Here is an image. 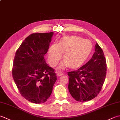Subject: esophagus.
Wrapping results in <instances>:
<instances>
[{
	"mask_svg": "<svg viewBox=\"0 0 120 120\" xmlns=\"http://www.w3.org/2000/svg\"><path fill=\"white\" fill-rule=\"evenodd\" d=\"M57 74L58 76H61L62 75L63 73L62 72H57Z\"/></svg>",
	"mask_w": 120,
	"mask_h": 120,
	"instance_id": "obj_1",
	"label": "esophagus"
}]
</instances>
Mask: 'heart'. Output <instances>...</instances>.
<instances>
[{
	"label": "heart",
	"mask_w": 120,
	"mask_h": 120,
	"mask_svg": "<svg viewBox=\"0 0 120 120\" xmlns=\"http://www.w3.org/2000/svg\"><path fill=\"white\" fill-rule=\"evenodd\" d=\"M93 48L91 42L77 36H66L61 38L59 44H53L49 49L48 60L52 67L57 65L63 53L64 60L60 65L62 69L80 66L90 55Z\"/></svg>",
	"instance_id": "1"
}]
</instances>
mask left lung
I'll list each match as a JSON object with an SVG mask.
<instances>
[{
	"mask_svg": "<svg viewBox=\"0 0 120 120\" xmlns=\"http://www.w3.org/2000/svg\"><path fill=\"white\" fill-rule=\"evenodd\" d=\"M107 64L104 52L99 45L90 60L74 71L68 72L70 94L77 101L93 99L101 90L106 76Z\"/></svg>",
	"mask_w": 120,
	"mask_h": 120,
	"instance_id": "left-lung-1",
	"label": "left lung"
}]
</instances>
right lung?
Returning a JSON list of instances; mask_svg holds the SVG:
<instances>
[{"label":"right lung","mask_w":120,"mask_h":120,"mask_svg":"<svg viewBox=\"0 0 120 120\" xmlns=\"http://www.w3.org/2000/svg\"><path fill=\"white\" fill-rule=\"evenodd\" d=\"M53 32L30 34L16 50L12 77L21 95L35 104H43L50 97L57 76L47 64V52Z\"/></svg>","instance_id":"obj_1"}]
</instances>
